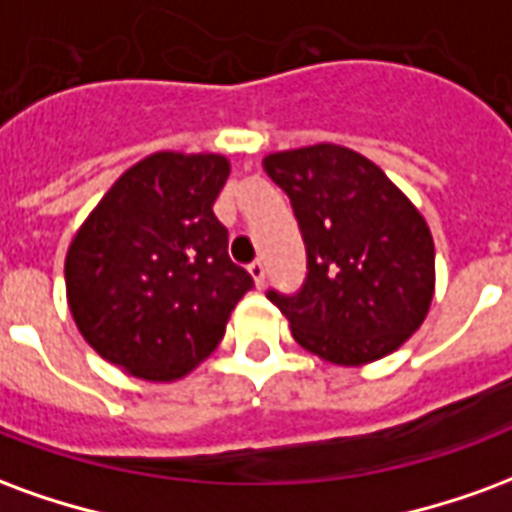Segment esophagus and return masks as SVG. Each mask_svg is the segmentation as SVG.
Wrapping results in <instances>:
<instances>
[{"label": "esophagus", "mask_w": 512, "mask_h": 512, "mask_svg": "<svg viewBox=\"0 0 512 512\" xmlns=\"http://www.w3.org/2000/svg\"><path fill=\"white\" fill-rule=\"evenodd\" d=\"M249 277L255 279L257 288H263V282H266V266H263L260 260H255V263L249 266Z\"/></svg>", "instance_id": "obj_1"}]
</instances>
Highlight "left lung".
I'll return each mask as SVG.
<instances>
[{
	"instance_id": "obj_1",
	"label": "left lung",
	"mask_w": 512,
	"mask_h": 512,
	"mask_svg": "<svg viewBox=\"0 0 512 512\" xmlns=\"http://www.w3.org/2000/svg\"><path fill=\"white\" fill-rule=\"evenodd\" d=\"M307 246L296 296L268 293L293 340L340 367L384 359L428 318L436 290L433 235L384 169L351 147L279 150L263 158Z\"/></svg>"
}]
</instances>
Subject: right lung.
I'll return each mask as SVG.
<instances>
[{"label": "right lung", "mask_w": 512, "mask_h": 512, "mask_svg": "<svg viewBox=\"0 0 512 512\" xmlns=\"http://www.w3.org/2000/svg\"><path fill=\"white\" fill-rule=\"evenodd\" d=\"M227 175L219 153L158 150L126 169L73 235L65 293L76 329L128 376H189L255 285L213 216Z\"/></svg>", "instance_id": "right-lung-1"}]
</instances>
